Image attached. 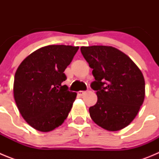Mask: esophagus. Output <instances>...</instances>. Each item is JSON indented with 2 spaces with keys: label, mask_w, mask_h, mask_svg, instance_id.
Masks as SVG:
<instances>
[{
  "label": "esophagus",
  "mask_w": 159,
  "mask_h": 159,
  "mask_svg": "<svg viewBox=\"0 0 159 159\" xmlns=\"http://www.w3.org/2000/svg\"><path fill=\"white\" fill-rule=\"evenodd\" d=\"M86 94V92L85 91H80V92H78V95H80V96H83L84 95H85Z\"/></svg>",
  "instance_id": "34e87169"
}]
</instances>
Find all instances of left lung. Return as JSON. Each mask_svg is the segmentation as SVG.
I'll return each mask as SVG.
<instances>
[{
  "label": "left lung",
  "mask_w": 159,
  "mask_h": 159,
  "mask_svg": "<svg viewBox=\"0 0 159 159\" xmlns=\"http://www.w3.org/2000/svg\"><path fill=\"white\" fill-rule=\"evenodd\" d=\"M93 69L97 102L90 107L92 119L99 127L116 131L128 126L137 116L145 97L143 73L130 57L111 46L81 47Z\"/></svg>",
  "instance_id": "obj_1"
}]
</instances>
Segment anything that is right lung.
Returning a JSON list of instances; mask_svg holds the SVG:
<instances>
[{"label":"right lung","instance_id":"obj_1","mask_svg":"<svg viewBox=\"0 0 159 159\" xmlns=\"http://www.w3.org/2000/svg\"><path fill=\"white\" fill-rule=\"evenodd\" d=\"M79 47L48 45L30 54L14 77V99L25 120L37 130L48 132L62 124L77 94L62 83L64 73Z\"/></svg>","mask_w":159,"mask_h":159}]
</instances>
